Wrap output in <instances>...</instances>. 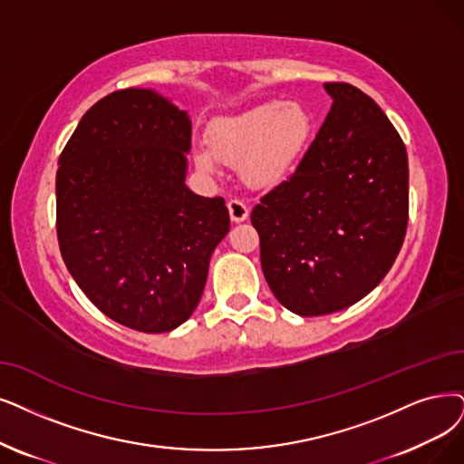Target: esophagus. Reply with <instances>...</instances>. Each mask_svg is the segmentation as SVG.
Listing matches in <instances>:
<instances>
[{"mask_svg":"<svg viewBox=\"0 0 464 464\" xmlns=\"http://www.w3.org/2000/svg\"><path fill=\"white\" fill-rule=\"evenodd\" d=\"M228 213L234 222H244L249 217V208L246 206L244 199L234 198L228 201Z\"/></svg>","mask_w":464,"mask_h":464,"instance_id":"1","label":"esophagus"}]
</instances>
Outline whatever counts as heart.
I'll use <instances>...</instances> for the list:
<instances>
[{
	"label": "heart",
	"instance_id": "b5f03b06",
	"mask_svg": "<svg viewBox=\"0 0 464 464\" xmlns=\"http://www.w3.org/2000/svg\"><path fill=\"white\" fill-rule=\"evenodd\" d=\"M318 120L299 101H268L209 129L208 144L194 148L198 169L213 175L220 161L237 163L255 188H272L293 175L316 133Z\"/></svg>",
	"mask_w": 464,
	"mask_h": 464
}]
</instances>
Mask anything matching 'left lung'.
<instances>
[{
    "instance_id": "obj_1",
    "label": "left lung",
    "mask_w": 464,
    "mask_h": 464,
    "mask_svg": "<svg viewBox=\"0 0 464 464\" xmlns=\"http://www.w3.org/2000/svg\"><path fill=\"white\" fill-rule=\"evenodd\" d=\"M324 89L333 104L316 140L251 211L266 284L304 318L373 291L396 261L410 215L407 152L391 120L354 85Z\"/></svg>"
}]
</instances>
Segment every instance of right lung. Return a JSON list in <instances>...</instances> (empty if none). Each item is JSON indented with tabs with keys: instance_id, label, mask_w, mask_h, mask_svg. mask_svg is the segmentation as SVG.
<instances>
[{
	"instance_id": "1",
	"label": "right lung",
	"mask_w": 464,
	"mask_h": 464,
	"mask_svg": "<svg viewBox=\"0 0 464 464\" xmlns=\"http://www.w3.org/2000/svg\"><path fill=\"white\" fill-rule=\"evenodd\" d=\"M190 139L184 110L131 87L92 104L59 158L64 265L92 304L135 331L168 333L192 316L230 230L225 199L184 184Z\"/></svg>"
}]
</instances>
